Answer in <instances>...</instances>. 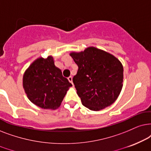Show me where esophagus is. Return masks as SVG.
Masks as SVG:
<instances>
[{
  "mask_svg": "<svg viewBox=\"0 0 151 151\" xmlns=\"http://www.w3.org/2000/svg\"><path fill=\"white\" fill-rule=\"evenodd\" d=\"M68 81L70 82V83H72V77H71V76H70V77L68 78Z\"/></svg>",
  "mask_w": 151,
  "mask_h": 151,
  "instance_id": "1",
  "label": "esophagus"
}]
</instances>
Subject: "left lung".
<instances>
[{"label": "left lung", "instance_id": "8db88e82", "mask_svg": "<svg viewBox=\"0 0 151 151\" xmlns=\"http://www.w3.org/2000/svg\"><path fill=\"white\" fill-rule=\"evenodd\" d=\"M70 55L78 65L72 81L82 104L98 111L113 104L123 86L124 68L119 59L94 47Z\"/></svg>", "mask_w": 151, "mask_h": 151}]
</instances>
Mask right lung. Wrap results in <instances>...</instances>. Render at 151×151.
<instances>
[{
  "instance_id": "1",
  "label": "right lung",
  "mask_w": 151,
  "mask_h": 151,
  "mask_svg": "<svg viewBox=\"0 0 151 151\" xmlns=\"http://www.w3.org/2000/svg\"><path fill=\"white\" fill-rule=\"evenodd\" d=\"M23 85L28 99L43 109H57L72 86L56 67L53 57L39 58L25 72Z\"/></svg>"
}]
</instances>
